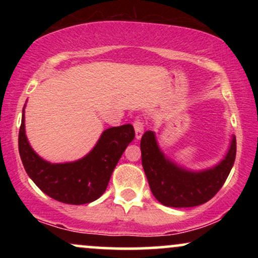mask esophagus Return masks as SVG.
<instances>
[{
  "mask_svg": "<svg viewBox=\"0 0 258 258\" xmlns=\"http://www.w3.org/2000/svg\"><path fill=\"white\" fill-rule=\"evenodd\" d=\"M133 127H135V131H136V138L141 139L142 135H143L144 132V123L142 122L141 120H136L135 122H133Z\"/></svg>",
  "mask_w": 258,
  "mask_h": 258,
  "instance_id": "34e87169",
  "label": "esophagus"
}]
</instances>
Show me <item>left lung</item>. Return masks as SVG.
<instances>
[{"mask_svg": "<svg viewBox=\"0 0 258 258\" xmlns=\"http://www.w3.org/2000/svg\"><path fill=\"white\" fill-rule=\"evenodd\" d=\"M141 152L142 165L156 200L170 207H193L212 199L224 184L235 161L236 139L232 136L228 152L218 164L200 171L188 170L168 159L153 131L142 136Z\"/></svg>", "mask_w": 258, "mask_h": 258, "instance_id": "1", "label": "left lung"}]
</instances>
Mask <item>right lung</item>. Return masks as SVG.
<instances>
[{"label":"right lung","mask_w":258,"mask_h":258,"mask_svg":"<svg viewBox=\"0 0 258 258\" xmlns=\"http://www.w3.org/2000/svg\"><path fill=\"white\" fill-rule=\"evenodd\" d=\"M24 109L19 130V154L26 173L35 184L52 199L72 205L90 204L102 197L121 155L135 138L133 126L127 123L106 128L84 158L52 164L41 158L29 143Z\"/></svg>","instance_id":"obj_1"}]
</instances>
